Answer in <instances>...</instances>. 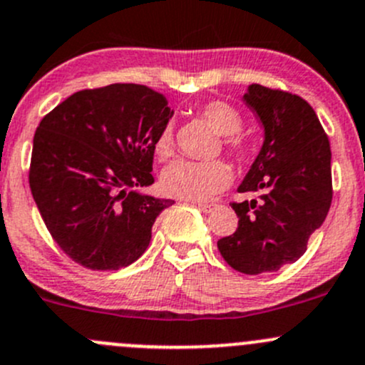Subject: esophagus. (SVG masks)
<instances>
[{
	"label": "esophagus",
	"instance_id": "esophagus-1",
	"mask_svg": "<svg viewBox=\"0 0 365 365\" xmlns=\"http://www.w3.org/2000/svg\"><path fill=\"white\" fill-rule=\"evenodd\" d=\"M196 206H197V208H200L203 213H210V212H213V210L217 208L215 203H196Z\"/></svg>",
	"mask_w": 365,
	"mask_h": 365
}]
</instances>
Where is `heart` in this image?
<instances>
[{
  "mask_svg": "<svg viewBox=\"0 0 365 365\" xmlns=\"http://www.w3.org/2000/svg\"><path fill=\"white\" fill-rule=\"evenodd\" d=\"M201 114L217 132L224 134V146L233 153L244 152V141L237 134L242 128V114L226 102H208ZM171 130L164 128L155 141V153L159 159L171 155ZM231 182L227 165L220 160L194 162L175 160L165 165L160 175V189L165 196L185 201H206Z\"/></svg>",
  "mask_w": 365,
  "mask_h": 365,
  "instance_id": "b5f03b06",
  "label": "heart"
}]
</instances>
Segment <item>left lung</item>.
<instances>
[{"label": "left lung", "mask_w": 365, "mask_h": 365, "mask_svg": "<svg viewBox=\"0 0 365 365\" xmlns=\"http://www.w3.org/2000/svg\"><path fill=\"white\" fill-rule=\"evenodd\" d=\"M244 102L263 125V145L238 192L254 200L233 203L238 227L217 242L235 270L277 272L307 249L332 203V152L314 109L298 95L251 84Z\"/></svg>", "instance_id": "1"}]
</instances>
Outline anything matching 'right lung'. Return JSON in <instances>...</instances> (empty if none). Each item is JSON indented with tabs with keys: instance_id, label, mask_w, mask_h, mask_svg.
I'll return each mask as SVG.
<instances>
[{
	"instance_id": "add662e5",
	"label": "right lung",
	"mask_w": 365,
	"mask_h": 365,
	"mask_svg": "<svg viewBox=\"0 0 365 365\" xmlns=\"http://www.w3.org/2000/svg\"><path fill=\"white\" fill-rule=\"evenodd\" d=\"M162 93L109 84L70 95L36 127L29 187L61 251L91 270H120L148 249L173 200L152 185L153 152L173 116Z\"/></svg>"
}]
</instances>
